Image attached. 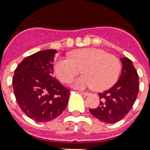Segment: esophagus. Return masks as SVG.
I'll return each mask as SVG.
<instances>
[{
  "label": "esophagus",
  "instance_id": "34e87169",
  "mask_svg": "<svg viewBox=\"0 0 150 150\" xmlns=\"http://www.w3.org/2000/svg\"><path fill=\"white\" fill-rule=\"evenodd\" d=\"M82 95H84L85 96H89L90 95V93H86V92H82Z\"/></svg>",
  "mask_w": 150,
  "mask_h": 150
}]
</instances>
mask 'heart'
Instances as JSON below:
<instances>
[{
    "label": "heart",
    "instance_id": "heart-1",
    "mask_svg": "<svg viewBox=\"0 0 150 150\" xmlns=\"http://www.w3.org/2000/svg\"><path fill=\"white\" fill-rule=\"evenodd\" d=\"M81 69L84 75L73 79L71 86L79 89L93 87L97 91H103L117 82L121 64L116 56L98 48L74 50L70 57H59L54 64L55 73L62 82H69Z\"/></svg>",
    "mask_w": 150,
    "mask_h": 150
}]
</instances>
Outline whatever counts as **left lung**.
<instances>
[{
  "instance_id": "obj_1",
  "label": "left lung",
  "mask_w": 150,
  "mask_h": 150,
  "mask_svg": "<svg viewBox=\"0 0 150 150\" xmlns=\"http://www.w3.org/2000/svg\"><path fill=\"white\" fill-rule=\"evenodd\" d=\"M121 61L122 70L118 81L98 94L101 100L98 107L89 109L93 116L107 124L116 123L125 117L135 103L139 89V75L132 61L128 57H122Z\"/></svg>"
}]
</instances>
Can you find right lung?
I'll return each mask as SVG.
<instances>
[{
	"instance_id": "add662e5",
	"label": "right lung",
	"mask_w": 150,
	"mask_h": 150,
	"mask_svg": "<svg viewBox=\"0 0 150 150\" xmlns=\"http://www.w3.org/2000/svg\"><path fill=\"white\" fill-rule=\"evenodd\" d=\"M56 53L55 50L36 52L26 57L15 70L12 85L18 104L36 122L54 120L68 104L70 90L52 77Z\"/></svg>"
}]
</instances>
